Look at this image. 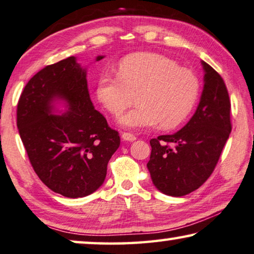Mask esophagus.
<instances>
[{"label":"esophagus","instance_id":"1","mask_svg":"<svg viewBox=\"0 0 254 254\" xmlns=\"http://www.w3.org/2000/svg\"><path fill=\"white\" fill-rule=\"evenodd\" d=\"M122 138L124 140H127V142H134V140L136 139L135 135L130 134V132H123L122 134Z\"/></svg>","mask_w":254,"mask_h":254}]
</instances>
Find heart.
Listing matches in <instances>:
<instances>
[{
  "label": "heart",
  "mask_w": 254,
  "mask_h": 254,
  "mask_svg": "<svg viewBox=\"0 0 254 254\" xmlns=\"http://www.w3.org/2000/svg\"><path fill=\"white\" fill-rule=\"evenodd\" d=\"M117 73L118 77L100 78L96 97L105 110L118 117L136 95L137 107L118 120L127 129L153 127L159 122L162 128H174L184 122L196 102L197 77L160 54H130L120 61Z\"/></svg>",
  "instance_id": "heart-1"
}]
</instances>
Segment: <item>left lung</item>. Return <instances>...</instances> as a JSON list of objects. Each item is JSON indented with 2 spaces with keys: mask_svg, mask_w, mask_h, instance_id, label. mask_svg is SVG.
I'll use <instances>...</instances> for the list:
<instances>
[{
  "mask_svg": "<svg viewBox=\"0 0 254 254\" xmlns=\"http://www.w3.org/2000/svg\"><path fill=\"white\" fill-rule=\"evenodd\" d=\"M203 89L192 118L173 135L150 140L147 169L153 185L170 196L197 190L210 177L232 131L231 101L216 70L201 61Z\"/></svg>",
  "mask_w": 254,
  "mask_h": 254,
  "instance_id": "left-lung-1",
  "label": "left lung"
}]
</instances>
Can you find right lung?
<instances>
[{
  "mask_svg": "<svg viewBox=\"0 0 254 254\" xmlns=\"http://www.w3.org/2000/svg\"><path fill=\"white\" fill-rule=\"evenodd\" d=\"M86 76L76 57L48 65L27 83L17 108L19 134L35 173L53 192L71 198L100 189L120 145L118 131L95 110Z\"/></svg>",
  "mask_w": 254,
  "mask_h": 254,
  "instance_id": "obj_1",
  "label": "right lung"
}]
</instances>
